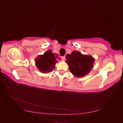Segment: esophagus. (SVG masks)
Here are the masks:
<instances>
[{"label":"esophagus","mask_w":123,"mask_h":123,"mask_svg":"<svg viewBox=\"0 0 123 123\" xmlns=\"http://www.w3.org/2000/svg\"><path fill=\"white\" fill-rule=\"evenodd\" d=\"M61 59H62V61H65V59H66V58H65V56H62L61 57Z\"/></svg>","instance_id":"esophagus-1"}]
</instances>
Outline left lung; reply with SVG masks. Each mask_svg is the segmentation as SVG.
<instances>
[{
    "label": "left lung",
    "mask_w": 123,
    "mask_h": 123,
    "mask_svg": "<svg viewBox=\"0 0 123 123\" xmlns=\"http://www.w3.org/2000/svg\"><path fill=\"white\" fill-rule=\"evenodd\" d=\"M66 62L69 66L70 72L76 77H83L93 68L94 59L90 55H83L79 51H73L66 56Z\"/></svg>",
    "instance_id": "8db88e82"
}]
</instances>
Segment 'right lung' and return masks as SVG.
<instances>
[{"label":"right lung","mask_w":123,"mask_h":123,"mask_svg":"<svg viewBox=\"0 0 123 123\" xmlns=\"http://www.w3.org/2000/svg\"><path fill=\"white\" fill-rule=\"evenodd\" d=\"M57 59H61L58 58L56 54L52 53L51 50H49L43 55H39L35 59V64L40 72L46 73L51 72L55 68L56 63L58 62Z\"/></svg>","instance_id":"right-lung-1"}]
</instances>
